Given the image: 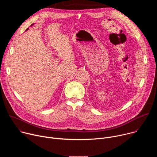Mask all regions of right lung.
I'll use <instances>...</instances> for the list:
<instances>
[{
    "label": "right lung",
    "instance_id": "add662e5",
    "mask_svg": "<svg viewBox=\"0 0 157 157\" xmlns=\"http://www.w3.org/2000/svg\"><path fill=\"white\" fill-rule=\"evenodd\" d=\"M33 24H32V25H31V26H32V25H33ZM29 30V28H28V29H27V30ZM27 30H26V31H27Z\"/></svg>",
    "mask_w": 157,
    "mask_h": 157
}]
</instances>
